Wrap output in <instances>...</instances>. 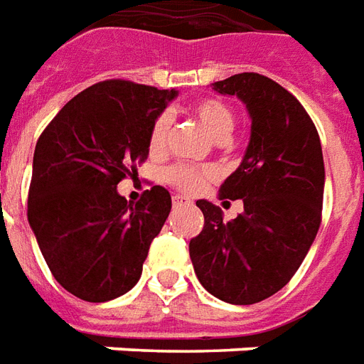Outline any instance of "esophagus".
<instances>
[{
  "instance_id": "34e87169",
  "label": "esophagus",
  "mask_w": 364,
  "mask_h": 364,
  "mask_svg": "<svg viewBox=\"0 0 364 364\" xmlns=\"http://www.w3.org/2000/svg\"><path fill=\"white\" fill-rule=\"evenodd\" d=\"M186 203H190V201L182 198V196H172V205L174 208H178V205H186Z\"/></svg>"
}]
</instances>
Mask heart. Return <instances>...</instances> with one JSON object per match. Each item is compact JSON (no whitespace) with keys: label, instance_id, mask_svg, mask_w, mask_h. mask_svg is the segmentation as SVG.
<instances>
[{"label":"heart","instance_id":"b5f03b06","mask_svg":"<svg viewBox=\"0 0 364 364\" xmlns=\"http://www.w3.org/2000/svg\"><path fill=\"white\" fill-rule=\"evenodd\" d=\"M192 112L196 118L203 124L209 134L213 135L215 139H227L230 132L235 129V112L229 105H225L223 100L213 97H205L196 100L192 105ZM168 127L171 120L168 114H159L149 127V135H147V147H149L151 155H163L166 149V137H168ZM217 171L213 166L208 164H188V163H176L168 166L164 171V180L176 188L178 192L193 196V193L201 192L208 182L215 180Z\"/></svg>","mask_w":364,"mask_h":364}]
</instances>
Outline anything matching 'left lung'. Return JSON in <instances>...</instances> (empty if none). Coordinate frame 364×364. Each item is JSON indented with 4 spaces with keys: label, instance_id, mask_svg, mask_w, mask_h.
I'll return each mask as SVG.
<instances>
[{
    "label": "left lung",
    "instance_id": "obj_1",
    "mask_svg": "<svg viewBox=\"0 0 364 364\" xmlns=\"http://www.w3.org/2000/svg\"><path fill=\"white\" fill-rule=\"evenodd\" d=\"M237 95L252 116L242 163L221 186V200H242L244 211L223 221L219 205L200 200L203 229L190 240L196 275L230 304H254L287 285L322 223L323 156L314 122L273 79L238 73L215 81Z\"/></svg>",
    "mask_w": 364,
    "mask_h": 364
}]
</instances>
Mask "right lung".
<instances>
[{"label":"right lung","mask_w":364,"mask_h":364,"mask_svg":"<svg viewBox=\"0 0 364 364\" xmlns=\"http://www.w3.org/2000/svg\"><path fill=\"white\" fill-rule=\"evenodd\" d=\"M174 97L106 79L71 98L38 137L26 215L55 281L81 301H112L141 277L171 193L153 186L132 205L116 186L137 176L151 124Z\"/></svg>","instance_id":"add662e5"}]
</instances>
